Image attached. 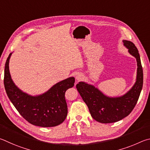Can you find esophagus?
<instances>
[{"mask_svg": "<svg viewBox=\"0 0 150 150\" xmlns=\"http://www.w3.org/2000/svg\"><path fill=\"white\" fill-rule=\"evenodd\" d=\"M82 78H83V76L81 74H78L76 76V80H78V81L81 80Z\"/></svg>", "mask_w": 150, "mask_h": 150, "instance_id": "34e87169", "label": "esophagus"}]
</instances>
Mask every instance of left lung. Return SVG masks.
<instances>
[{"instance_id": "obj_1", "label": "left lung", "mask_w": 150, "mask_h": 150, "mask_svg": "<svg viewBox=\"0 0 150 150\" xmlns=\"http://www.w3.org/2000/svg\"><path fill=\"white\" fill-rule=\"evenodd\" d=\"M128 52L137 61L136 81L127 93L120 97L110 98L93 85L80 82L76 88L89 109L93 119L101 123H112L120 120L129 115L137 103L143 86V70L140 57L132 42L123 40Z\"/></svg>"}]
</instances>
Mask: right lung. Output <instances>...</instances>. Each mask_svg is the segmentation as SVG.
Instances as JSON below:
<instances>
[{"instance_id": "add662e5", "label": "right lung", "mask_w": 150, "mask_h": 150, "mask_svg": "<svg viewBox=\"0 0 150 150\" xmlns=\"http://www.w3.org/2000/svg\"><path fill=\"white\" fill-rule=\"evenodd\" d=\"M9 54L4 68V84L10 101L19 113L31 125L41 127H56L64 121L68 108L65 92L74 86L75 78L57 83L41 95L32 96L20 90L13 82L9 70Z\"/></svg>"}]
</instances>
